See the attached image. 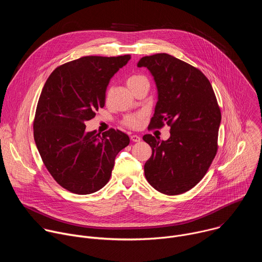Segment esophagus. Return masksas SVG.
<instances>
[{
    "instance_id": "obj_1",
    "label": "esophagus",
    "mask_w": 262,
    "mask_h": 262,
    "mask_svg": "<svg viewBox=\"0 0 262 262\" xmlns=\"http://www.w3.org/2000/svg\"><path fill=\"white\" fill-rule=\"evenodd\" d=\"M130 140L133 142H140L141 141V137L140 136H137V135H132L130 136Z\"/></svg>"
}]
</instances>
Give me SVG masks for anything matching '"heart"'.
I'll use <instances>...</instances> for the list:
<instances>
[{
    "label": "heart",
    "instance_id": "obj_1",
    "mask_svg": "<svg viewBox=\"0 0 262 262\" xmlns=\"http://www.w3.org/2000/svg\"><path fill=\"white\" fill-rule=\"evenodd\" d=\"M147 81V79L144 77V76H141V74H134V76H130L127 81H126V84L128 86V88L132 90L134 87H136L137 85H139L140 83L142 82H145ZM144 117H145V114L144 113H136V114H130V115H127L124 120H123V123L124 125L130 127V128H134V129H137V128H140L143 124V120H144Z\"/></svg>",
    "mask_w": 262,
    "mask_h": 262
}]
</instances>
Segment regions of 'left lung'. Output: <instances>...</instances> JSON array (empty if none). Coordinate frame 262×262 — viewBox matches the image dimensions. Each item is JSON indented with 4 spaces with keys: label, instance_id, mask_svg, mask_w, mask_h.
Segmentation results:
<instances>
[{
    "label": "left lung",
    "instance_id": "8db88e82",
    "mask_svg": "<svg viewBox=\"0 0 262 262\" xmlns=\"http://www.w3.org/2000/svg\"><path fill=\"white\" fill-rule=\"evenodd\" d=\"M138 67L150 71L158 89L148 128L171 127L167 141L143 137L152 149L145 177L163 194L185 193L204 177L216 155L221 111L213 89L198 68L165 53L141 58Z\"/></svg>",
    "mask_w": 262,
    "mask_h": 262
}]
</instances>
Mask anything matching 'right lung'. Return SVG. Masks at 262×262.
<instances>
[{"label": "right lung", "mask_w": 262, "mask_h": 262, "mask_svg": "<svg viewBox=\"0 0 262 262\" xmlns=\"http://www.w3.org/2000/svg\"><path fill=\"white\" fill-rule=\"evenodd\" d=\"M118 57L86 56L57 67L37 103L34 140L45 166L65 190L87 195L110 180L115 158L129 144L121 130L101 136L86 132V121L104 106L112 77L129 61Z\"/></svg>", "instance_id": "1"}]
</instances>
